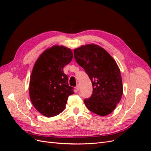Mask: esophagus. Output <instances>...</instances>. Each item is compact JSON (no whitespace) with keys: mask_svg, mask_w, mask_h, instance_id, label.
<instances>
[{"mask_svg":"<svg viewBox=\"0 0 151 151\" xmlns=\"http://www.w3.org/2000/svg\"><path fill=\"white\" fill-rule=\"evenodd\" d=\"M79 84H77V86H76V91H78L79 90Z\"/></svg>","mask_w":151,"mask_h":151,"instance_id":"1","label":"esophagus"}]
</instances>
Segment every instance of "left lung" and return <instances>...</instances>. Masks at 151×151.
I'll use <instances>...</instances> for the list:
<instances>
[{"label": "left lung", "instance_id": "left-lung-1", "mask_svg": "<svg viewBox=\"0 0 151 151\" xmlns=\"http://www.w3.org/2000/svg\"><path fill=\"white\" fill-rule=\"evenodd\" d=\"M76 62L84 68L93 84L91 96L84 99L89 111L100 116L111 113L123 94L120 68L106 50L98 45H86L74 51Z\"/></svg>", "mask_w": 151, "mask_h": 151}]
</instances>
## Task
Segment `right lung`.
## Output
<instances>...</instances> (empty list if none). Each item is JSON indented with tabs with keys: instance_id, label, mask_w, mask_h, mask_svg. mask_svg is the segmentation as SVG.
Returning <instances> with one entry per match:
<instances>
[{
	"instance_id": "1",
	"label": "right lung",
	"mask_w": 151,
	"mask_h": 151,
	"mask_svg": "<svg viewBox=\"0 0 151 151\" xmlns=\"http://www.w3.org/2000/svg\"><path fill=\"white\" fill-rule=\"evenodd\" d=\"M72 57L70 49L57 45L45 50L35 63L31 75L29 96L36 110L45 116L52 117L62 112L68 96L74 94L63 70Z\"/></svg>"
}]
</instances>
